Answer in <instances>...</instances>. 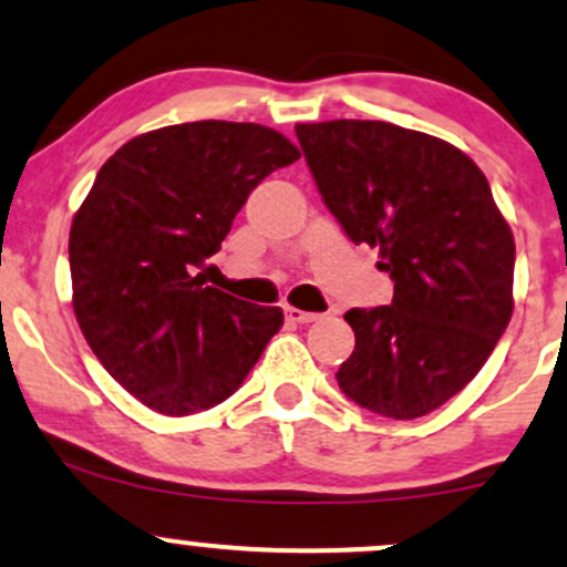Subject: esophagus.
<instances>
[{
	"label": "esophagus",
	"mask_w": 567,
	"mask_h": 567,
	"mask_svg": "<svg viewBox=\"0 0 567 567\" xmlns=\"http://www.w3.org/2000/svg\"><path fill=\"white\" fill-rule=\"evenodd\" d=\"M285 317H288L290 322H298V324H306V322H315V320H320V315H315V311H303V309H296V306H288V309H285Z\"/></svg>",
	"instance_id": "1"
}]
</instances>
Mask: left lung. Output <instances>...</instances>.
<instances>
[{
    "label": "left lung",
    "instance_id": "1",
    "mask_svg": "<svg viewBox=\"0 0 567 567\" xmlns=\"http://www.w3.org/2000/svg\"><path fill=\"white\" fill-rule=\"evenodd\" d=\"M324 205L379 247L392 306L351 309L336 379L386 419L432 413L470 383L512 320L514 237L491 186L453 143L373 120L296 125Z\"/></svg>",
    "mask_w": 567,
    "mask_h": 567
}]
</instances>
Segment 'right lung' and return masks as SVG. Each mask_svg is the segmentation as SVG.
I'll return each instance as SVG.
<instances>
[{
	"mask_svg": "<svg viewBox=\"0 0 567 567\" xmlns=\"http://www.w3.org/2000/svg\"><path fill=\"white\" fill-rule=\"evenodd\" d=\"M298 157L277 130L205 120L143 133L97 171L71 220V303L101 365L143 405H218L282 328V309L207 288L194 269L247 194Z\"/></svg>",
	"mask_w": 567,
	"mask_h": 567,
	"instance_id": "right-lung-1",
	"label": "right lung"
}]
</instances>
